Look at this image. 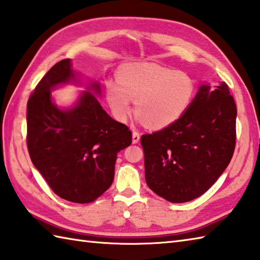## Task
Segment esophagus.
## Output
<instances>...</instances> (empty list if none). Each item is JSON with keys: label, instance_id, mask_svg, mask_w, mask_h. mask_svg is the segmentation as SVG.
<instances>
[{"label": "esophagus", "instance_id": "1", "mask_svg": "<svg viewBox=\"0 0 260 260\" xmlns=\"http://www.w3.org/2000/svg\"><path fill=\"white\" fill-rule=\"evenodd\" d=\"M140 141V133L136 131H133V135H132V142H133V144L139 143Z\"/></svg>", "mask_w": 260, "mask_h": 260}]
</instances>
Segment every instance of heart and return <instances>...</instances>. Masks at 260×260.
<instances>
[{
  "label": "heart",
  "mask_w": 260,
  "mask_h": 260,
  "mask_svg": "<svg viewBox=\"0 0 260 260\" xmlns=\"http://www.w3.org/2000/svg\"><path fill=\"white\" fill-rule=\"evenodd\" d=\"M118 83L106 85L107 99L115 118L125 121L135 111L151 128H164L185 114L194 95V82L181 71H172L150 63L123 66Z\"/></svg>",
  "instance_id": "obj_1"
}]
</instances>
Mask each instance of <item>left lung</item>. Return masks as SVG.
Segmentation results:
<instances>
[{
    "label": "left lung",
    "instance_id": "left-lung-1",
    "mask_svg": "<svg viewBox=\"0 0 260 260\" xmlns=\"http://www.w3.org/2000/svg\"><path fill=\"white\" fill-rule=\"evenodd\" d=\"M237 106L225 82L200 90L174 124L141 137L145 180L171 203L200 197L230 164L236 147Z\"/></svg>",
    "mask_w": 260,
    "mask_h": 260
}]
</instances>
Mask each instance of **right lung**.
Returning <instances> with one entry per match:
<instances>
[{
    "label": "right lung",
    "mask_w": 260,
    "mask_h": 260,
    "mask_svg": "<svg viewBox=\"0 0 260 260\" xmlns=\"http://www.w3.org/2000/svg\"><path fill=\"white\" fill-rule=\"evenodd\" d=\"M76 81L70 58L56 63L30 94L27 146L30 159L56 195L79 204L95 201L113 184L117 153L131 145L132 132L111 118L90 92L72 109L56 107L50 90ZM90 89L100 92L99 84Z\"/></svg>",
    "instance_id": "1"
}]
</instances>
